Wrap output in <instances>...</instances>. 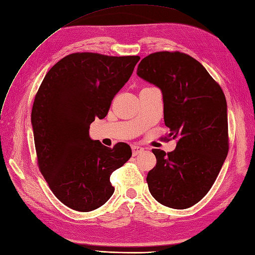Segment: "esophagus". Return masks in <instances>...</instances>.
<instances>
[{"label":"esophagus","instance_id":"34e87169","mask_svg":"<svg viewBox=\"0 0 255 255\" xmlns=\"http://www.w3.org/2000/svg\"><path fill=\"white\" fill-rule=\"evenodd\" d=\"M132 152H133V155H137V154L143 152V148L140 147V146H137V144H133Z\"/></svg>","mask_w":255,"mask_h":255}]
</instances>
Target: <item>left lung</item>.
<instances>
[{
  "label": "left lung",
  "instance_id": "8db88e82",
  "mask_svg": "<svg viewBox=\"0 0 255 255\" xmlns=\"http://www.w3.org/2000/svg\"><path fill=\"white\" fill-rule=\"evenodd\" d=\"M137 75L161 89L165 126L177 139L174 151L152 150L156 165L147 176L149 191L166 207L189 208L208 193L229 152L225 95L206 68L183 52L150 53Z\"/></svg>",
  "mask_w": 255,
  "mask_h": 255
}]
</instances>
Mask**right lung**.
Returning a JSON list of instances; mask_svg holds the SVG:
<instances>
[{
	"label": "right lung",
	"mask_w": 255,
	"mask_h": 255,
	"mask_svg": "<svg viewBox=\"0 0 255 255\" xmlns=\"http://www.w3.org/2000/svg\"><path fill=\"white\" fill-rule=\"evenodd\" d=\"M139 59L71 53L38 88L31 114L37 165L68 208L89 212L104 205L115 191L111 175L132 156L128 143L103 146L89 137V128L95 118H105Z\"/></svg>",
	"instance_id": "add662e5"
}]
</instances>
